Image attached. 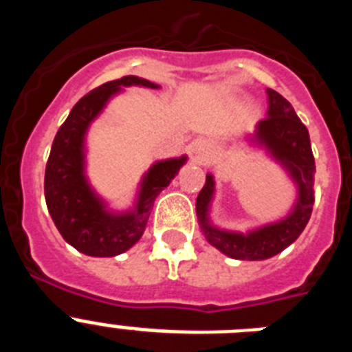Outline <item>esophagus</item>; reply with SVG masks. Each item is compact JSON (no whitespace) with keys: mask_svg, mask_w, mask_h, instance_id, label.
<instances>
[{"mask_svg":"<svg viewBox=\"0 0 352 352\" xmlns=\"http://www.w3.org/2000/svg\"><path fill=\"white\" fill-rule=\"evenodd\" d=\"M211 155H213V144L211 142L199 139L192 144V158H194L195 164H204Z\"/></svg>","mask_w":352,"mask_h":352,"instance_id":"1","label":"esophagus"}]
</instances>
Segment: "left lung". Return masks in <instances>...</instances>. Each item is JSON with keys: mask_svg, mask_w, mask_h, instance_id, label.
<instances>
[{"mask_svg": "<svg viewBox=\"0 0 352 352\" xmlns=\"http://www.w3.org/2000/svg\"><path fill=\"white\" fill-rule=\"evenodd\" d=\"M252 141L266 148L276 162L287 169L298 186L296 204L285 219L268 223L259 229L241 234V232L222 231L210 223V204L214 194V179L206 174V183L199 192L195 211L206 239L231 259L263 261L280 254L294 243L309 223L314 206V162L312 146L307 126L296 116L292 105L280 93L268 89V116L256 126Z\"/></svg>", "mask_w": 352, "mask_h": 352, "instance_id": "8db88e82", "label": "left lung"}]
</instances>
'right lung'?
<instances>
[{
    "mask_svg": "<svg viewBox=\"0 0 352 352\" xmlns=\"http://www.w3.org/2000/svg\"><path fill=\"white\" fill-rule=\"evenodd\" d=\"M125 86L158 88V84L142 77L125 76L84 95L56 133L45 167L43 190L52 222L67 243L91 257H114L138 243L155 199L186 162V157H178L153 164L142 178L133 210L125 213L107 210L84 174V139L111 96Z\"/></svg>",
    "mask_w": 352,
    "mask_h": 352,
    "instance_id": "1",
    "label": "right lung"
}]
</instances>
